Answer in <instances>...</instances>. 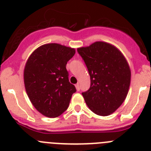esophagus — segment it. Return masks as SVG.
<instances>
[{"label": "esophagus", "mask_w": 151, "mask_h": 151, "mask_svg": "<svg viewBox=\"0 0 151 151\" xmlns=\"http://www.w3.org/2000/svg\"><path fill=\"white\" fill-rule=\"evenodd\" d=\"M75 87H76V89H77V91H80V85H79V83L76 84Z\"/></svg>", "instance_id": "34e87169"}]
</instances>
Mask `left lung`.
Listing matches in <instances>:
<instances>
[{
    "label": "left lung",
    "mask_w": 151,
    "mask_h": 151,
    "mask_svg": "<svg viewBox=\"0 0 151 151\" xmlns=\"http://www.w3.org/2000/svg\"><path fill=\"white\" fill-rule=\"evenodd\" d=\"M88 68L89 89L83 92L86 104L94 113L107 116L124 101L129 91L131 71L123 53L105 42H95L77 48Z\"/></svg>",
    "instance_id": "left-lung-1"
}]
</instances>
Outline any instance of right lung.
I'll use <instances>...</instances> for the list:
<instances>
[{
    "label": "right lung",
    "instance_id": "right-lung-1",
    "mask_svg": "<svg viewBox=\"0 0 151 151\" xmlns=\"http://www.w3.org/2000/svg\"><path fill=\"white\" fill-rule=\"evenodd\" d=\"M75 49L57 43L41 45L31 53L24 69L29 101L43 115L56 118L68 109L75 86L70 83L66 64Z\"/></svg>",
    "mask_w": 151,
    "mask_h": 151
}]
</instances>
